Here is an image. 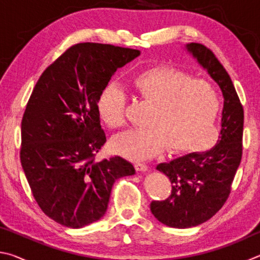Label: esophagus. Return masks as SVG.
Segmentation results:
<instances>
[{
	"label": "esophagus",
	"instance_id": "obj_1",
	"mask_svg": "<svg viewBox=\"0 0 260 260\" xmlns=\"http://www.w3.org/2000/svg\"><path fill=\"white\" fill-rule=\"evenodd\" d=\"M135 167H136V170L140 171V172H146V171H148V169H149V166L146 164V162H142V161L136 162Z\"/></svg>",
	"mask_w": 260,
	"mask_h": 260
}]
</instances>
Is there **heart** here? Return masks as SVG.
<instances>
[{"label":"heart","instance_id":"1","mask_svg":"<svg viewBox=\"0 0 260 260\" xmlns=\"http://www.w3.org/2000/svg\"><path fill=\"white\" fill-rule=\"evenodd\" d=\"M131 88L152 109L147 128L127 131L113 139L118 153L141 160L156 155L165 144L172 150L197 151L213 143L220 100L211 83L192 79L181 70L161 67L135 76ZM125 108L124 90L117 83H108L98 102L101 119L111 128H120L126 124Z\"/></svg>","mask_w":260,"mask_h":260}]
</instances>
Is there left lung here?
<instances>
[{"mask_svg": "<svg viewBox=\"0 0 260 260\" xmlns=\"http://www.w3.org/2000/svg\"><path fill=\"white\" fill-rule=\"evenodd\" d=\"M186 49L219 85L223 109L219 140L213 148L156 167L170 179L172 191L165 201H152L150 210L158 221L173 228L199 226L222 208L242 158L244 113L230 74L205 46L191 42Z\"/></svg>", "mask_w": 260, "mask_h": 260, "instance_id": "1", "label": "left lung"}]
</instances>
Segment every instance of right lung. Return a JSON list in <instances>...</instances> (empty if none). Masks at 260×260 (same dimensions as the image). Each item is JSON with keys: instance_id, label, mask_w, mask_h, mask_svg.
<instances>
[{"instance_id": "1", "label": "right lung", "mask_w": 260, "mask_h": 260, "mask_svg": "<svg viewBox=\"0 0 260 260\" xmlns=\"http://www.w3.org/2000/svg\"><path fill=\"white\" fill-rule=\"evenodd\" d=\"M140 50L78 43L41 74L21 120L20 161L37 203L69 228L98 221L107 212L114 181L135 174L119 156L96 161L107 142L98 102L117 71Z\"/></svg>"}]
</instances>
